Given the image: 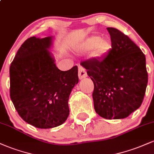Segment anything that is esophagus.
Returning a JSON list of instances; mask_svg holds the SVG:
<instances>
[{"label":"esophagus","mask_w":154,"mask_h":154,"mask_svg":"<svg viewBox=\"0 0 154 154\" xmlns=\"http://www.w3.org/2000/svg\"><path fill=\"white\" fill-rule=\"evenodd\" d=\"M78 76L79 78L80 79L87 77V72H86L85 69L82 66H79L78 67Z\"/></svg>","instance_id":"obj_1"}]
</instances>
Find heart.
<instances>
[{
  "label": "heart",
  "mask_w": 154,
  "mask_h": 154,
  "mask_svg": "<svg viewBox=\"0 0 154 154\" xmlns=\"http://www.w3.org/2000/svg\"><path fill=\"white\" fill-rule=\"evenodd\" d=\"M95 47V55L97 56H100L109 51V48H111V44L106 40H101L100 37L94 36L88 40L85 44V48L91 49Z\"/></svg>",
  "instance_id": "heart-1"
}]
</instances>
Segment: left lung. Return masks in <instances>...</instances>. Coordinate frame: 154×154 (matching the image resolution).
<instances>
[{
    "label": "left lung",
    "mask_w": 154,
    "mask_h": 154,
    "mask_svg": "<svg viewBox=\"0 0 154 154\" xmlns=\"http://www.w3.org/2000/svg\"><path fill=\"white\" fill-rule=\"evenodd\" d=\"M107 30L111 48L106 55L80 63L94 84L97 114L108 119H124L143 100L148 83L146 56L128 35L114 27Z\"/></svg>",
    "instance_id": "obj_1"
}]
</instances>
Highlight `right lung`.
Wrapping results in <instances>:
<instances>
[{
	"label": "right lung",
	"mask_w": 154,
	"mask_h": 154,
	"mask_svg": "<svg viewBox=\"0 0 154 154\" xmlns=\"http://www.w3.org/2000/svg\"><path fill=\"white\" fill-rule=\"evenodd\" d=\"M52 38H28L11 63L10 97L23 120L38 128L59 126L66 121L68 100L79 81L75 66L61 71L48 49Z\"/></svg>",
	"instance_id": "add662e5"
}]
</instances>
